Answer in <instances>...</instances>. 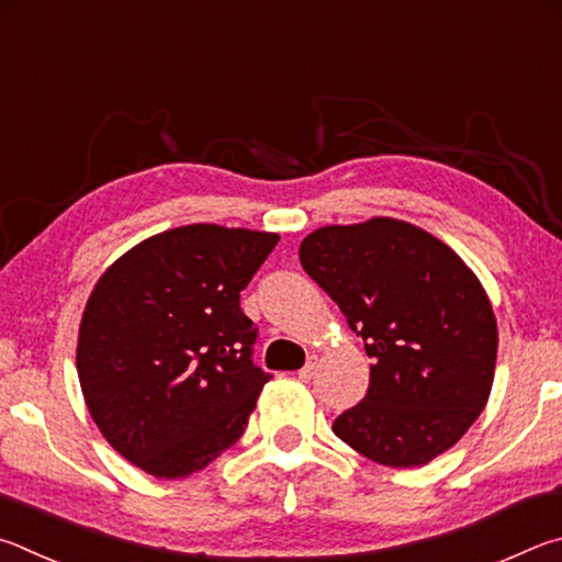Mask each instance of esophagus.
<instances>
[{
  "label": "esophagus",
  "instance_id": "obj_1",
  "mask_svg": "<svg viewBox=\"0 0 562 562\" xmlns=\"http://www.w3.org/2000/svg\"><path fill=\"white\" fill-rule=\"evenodd\" d=\"M313 375H316V358H311L306 366H303L301 370H299V378L303 380V382H308Z\"/></svg>",
  "mask_w": 562,
  "mask_h": 562
}]
</instances>
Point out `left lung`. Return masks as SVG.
Listing matches in <instances>:
<instances>
[{"label":"left lung","instance_id":"obj_1","mask_svg":"<svg viewBox=\"0 0 562 562\" xmlns=\"http://www.w3.org/2000/svg\"><path fill=\"white\" fill-rule=\"evenodd\" d=\"M299 256L372 358L366 397L336 417V437L395 469L454 447L484 412L496 368V316L474 271L387 216L323 226Z\"/></svg>","mask_w":562,"mask_h":562}]
</instances>
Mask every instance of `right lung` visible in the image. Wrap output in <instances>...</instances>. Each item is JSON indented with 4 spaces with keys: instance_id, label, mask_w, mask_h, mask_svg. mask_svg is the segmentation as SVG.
Wrapping results in <instances>:
<instances>
[{
    "instance_id": "1",
    "label": "right lung",
    "mask_w": 562,
    "mask_h": 562,
    "mask_svg": "<svg viewBox=\"0 0 562 562\" xmlns=\"http://www.w3.org/2000/svg\"><path fill=\"white\" fill-rule=\"evenodd\" d=\"M279 234L190 224L133 246L86 303L76 368L88 412L145 474L182 479L244 435L269 372L239 293Z\"/></svg>"
}]
</instances>
